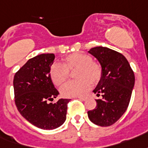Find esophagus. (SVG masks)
Segmentation results:
<instances>
[{"label":"esophagus","mask_w":148,"mask_h":148,"mask_svg":"<svg viewBox=\"0 0 148 148\" xmlns=\"http://www.w3.org/2000/svg\"><path fill=\"white\" fill-rule=\"evenodd\" d=\"M78 99H79L80 100H82V101H85V100L87 99V96H79V97H78Z\"/></svg>","instance_id":"34e87169"}]
</instances>
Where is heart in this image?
<instances>
[{"mask_svg": "<svg viewBox=\"0 0 148 148\" xmlns=\"http://www.w3.org/2000/svg\"><path fill=\"white\" fill-rule=\"evenodd\" d=\"M77 79L70 81L61 88L64 97H77L87 93L92 84H96L102 76V67L99 62L93 61L90 55L84 53H73L64 59L63 64L55 62L50 68L53 83L61 86L69 77V71L75 69Z\"/></svg>", "mask_w": 148, "mask_h": 148, "instance_id": "b5f03b06", "label": "heart"}]
</instances>
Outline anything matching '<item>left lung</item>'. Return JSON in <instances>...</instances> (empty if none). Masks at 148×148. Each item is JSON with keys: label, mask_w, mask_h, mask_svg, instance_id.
<instances>
[{"label": "left lung", "mask_w": 148, "mask_h": 148, "mask_svg": "<svg viewBox=\"0 0 148 148\" xmlns=\"http://www.w3.org/2000/svg\"><path fill=\"white\" fill-rule=\"evenodd\" d=\"M102 67V76L93 92L97 99L95 109L87 112L91 122L97 125H112L125 114L134 87L135 75L125 57L107 47L97 46L88 51Z\"/></svg>", "instance_id": "1"}]
</instances>
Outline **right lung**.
Here are the masks:
<instances>
[{"instance_id": "1", "label": "right lung", "mask_w": 148, "mask_h": 148, "mask_svg": "<svg viewBox=\"0 0 148 148\" xmlns=\"http://www.w3.org/2000/svg\"><path fill=\"white\" fill-rule=\"evenodd\" d=\"M53 53H42L29 59L15 74L13 79L15 103L27 121L45 130L57 129L66 120L69 99L53 101L59 95L50 76Z\"/></svg>"}]
</instances>
